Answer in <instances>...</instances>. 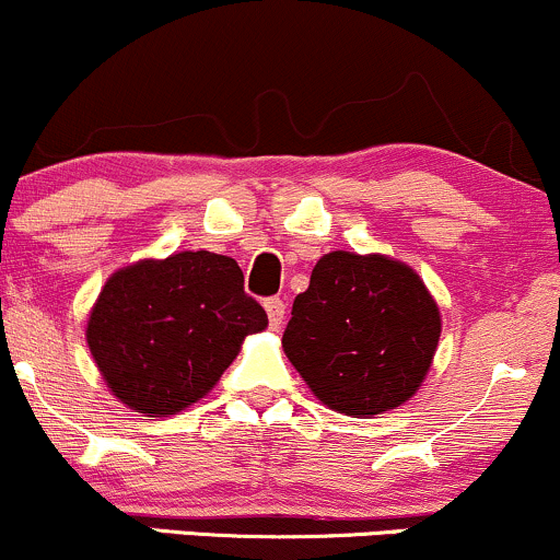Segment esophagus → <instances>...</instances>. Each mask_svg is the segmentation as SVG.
Segmentation results:
<instances>
[{
    "mask_svg": "<svg viewBox=\"0 0 560 560\" xmlns=\"http://www.w3.org/2000/svg\"><path fill=\"white\" fill-rule=\"evenodd\" d=\"M266 313H268V320H271L273 329H279V326L284 324V313H287L284 300L268 298V300H266Z\"/></svg>",
    "mask_w": 560,
    "mask_h": 560,
    "instance_id": "esophagus-1",
    "label": "esophagus"
}]
</instances>
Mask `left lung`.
Instances as JSON below:
<instances>
[{
	"label": "left lung",
	"mask_w": 560,
	"mask_h": 560,
	"mask_svg": "<svg viewBox=\"0 0 560 560\" xmlns=\"http://www.w3.org/2000/svg\"><path fill=\"white\" fill-rule=\"evenodd\" d=\"M440 331V307L413 268L337 249L294 298L281 345L320 402L369 419L416 395Z\"/></svg>",
	"instance_id": "left-lung-1"
}]
</instances>
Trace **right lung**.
I'll use <instances>...</instances> for the list:
<instances>
[{"mask_svg":"<svg viewBox=\"0 0 560 560\" xmlns=\"http://www.w3.org/2000/svg\"><path fill=\"white\" fill-rule=\"evenodd\" d=\"M266 326L236 260L197 249L115 271L89 313L86 342L113 395L160 419L208 395L244 337Z\"/></svg>","mask_w":560,"mask_h":560,"instance_id":"1","label":"right lung"}]
</instances>
